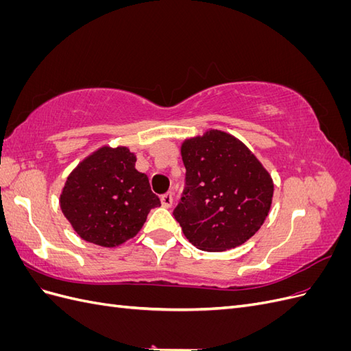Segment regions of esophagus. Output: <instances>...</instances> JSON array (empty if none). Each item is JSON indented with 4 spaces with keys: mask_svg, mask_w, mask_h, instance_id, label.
I'll return each instance as SVG.
<instances>
[{
    "mask_svg": "<svg viewBox=\"0 0 351 351\" xmlns=\"http://www.w3.org/2000/svg\"><path fill=\"white\" fill-rule=\"evenodd\" d=\"M173 200L174 199H173V193L171 192H168V193L161 196V204H162L164 208H171L173 206Z\"/></svg>",
    "mask_w": 351,
    "mask_h": 351,
    "instance_id": "34e87169",
    "label": "esophagus"
}]
</instances>
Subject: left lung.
Listing matches in <instances>:
<instances>
[{"mask_svg":"<svg viewBox=\"0 0 351 351\" xmlns=\"http://www.w3.org/2000/svg\"><path fill=\"white\" fill-rule=\"evenodd\" d=\"M186 190L174 218L200 250L241 246L262 227L272 205L268 169L237 137L209 129L182 143Z\"/></svg>","mask_w":351,"mask_h":351,"instance_id":"left-lung-1","label":"left lung"}]
</instances>
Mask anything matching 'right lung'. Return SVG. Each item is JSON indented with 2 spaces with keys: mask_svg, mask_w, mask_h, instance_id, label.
Returning <instances> with one entry per match:
<instances>
[{
  "mask_svg": "<svg viewBox=\"0 0 351 351\" xmlns=\"http://www.w3.org/2000/svg\"><path fill=\"white\" fill-rule=\"evenodd\" d=\"M125 146H102L73 169L61 190L60 206L84 241L117 247L133 239L152 208L161 205L149 180L134 167Z\"/></svg>",
  "mask_w": 351,
  "mask_h": 351,
  "instance_id": "1",
  "label": "right lung"
}]
</instances>
